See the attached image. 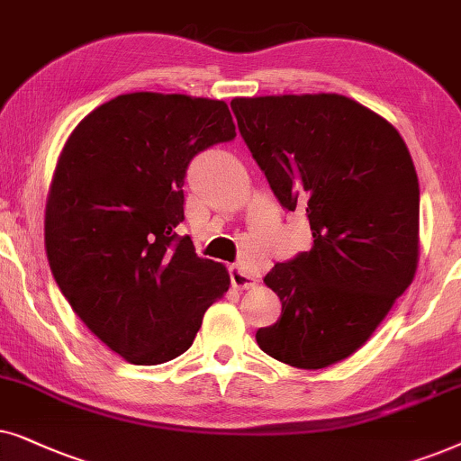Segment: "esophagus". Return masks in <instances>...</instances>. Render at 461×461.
<instances>
[{
  "label": "esophagus",
  "mask_w": 461,
  "mask_h": 461,
  "mask_svg": "<svg viewBox=\"0 0 461 461\" xmlns=\"http://www.w3.org/2000/svg\"><path fill=\"white\" fill-rule=\"evenodd\" d=\"M230 280H231V286L234 288H250L257 285V278L253 274H249L247 269L240 267V266H231L230 267Z\"/></svg>",
  "instance_id": "1"
}]
</instances>
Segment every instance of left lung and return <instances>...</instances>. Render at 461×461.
Here are the masks:
<instances>
[{"label":"left lung","instance_id":"8db88e82","mask_svg":"<svg viewBox=\"0 0 461 461\" xmlns=\"http://www.w3.org/2000/svg\"><path fill=\"white\" fill-rule=\"evenodd\" d=\"M244 143L278 202L305 204L314 247L263 282L282 314L257 330L263 352L324 369L373 335L415 278L420 183L394 126L341 95L234 98Z\"/></svg>","mask_w":461,"mask_h":461}]
</instances>
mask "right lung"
<instances>
[{"instance_id":"right-lung-1","label":"right lung","mask_w":461,"mask_h":461,"mask_svg":"<svg viewBox=\"0 0 461 461\" xmlns=\"http://www.w3.org/2000/svg\"><path fill=\"white\" fill-rule=\"evenodd\" d=\"M234 137L223 101L131 92L86 115L60 151L48 263L73 312L128 363L181 356L230 288L225 266L195 255L175 227L189 162Z\"/></svg>"}]
</instances>
